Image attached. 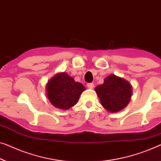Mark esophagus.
<instances>
[{"label":"esophagus","mask_w":161,"mask_h":161,"mask_svg":"<svg viewBox=\"0 0 161 161\" xmlns=\"http://www.w3.org/2000/svg\"><path fill=\"white\" fill-rule=\"evenodd\" d=\"M87 87L90 88V89H92L93 87H94V84L93 83H87Z\"/></svg>","instance_id":"34e87169"}]
</instances>
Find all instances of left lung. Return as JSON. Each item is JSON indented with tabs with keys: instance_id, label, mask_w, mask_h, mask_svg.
I'll return each instance as SVG.
<instances>
[{
	"instance_id": "obj_1",
	"label": "left lung",
	"mask_w": 161,
	"mask_h": 161,
	"mask_svg": "<svg viewBox=\"0 0 161 161\" xmlns=\"http://www.w3.org/2000/svg\"><path fill=\"white\" fill-rule=\"evenodd\" d=\"M95 90L103 106L111 113L124 108L131 96L130 84L114 74L107 76L104 83L97 86Z\"/></svg>"
}]
</instances>
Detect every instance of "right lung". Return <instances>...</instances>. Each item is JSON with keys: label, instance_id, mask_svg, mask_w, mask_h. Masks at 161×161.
<instances>
[{"label": "right lung", "instance_id": "1", "mask_svg": "<svg viewBox=\"0 0 161 161\" xmlns=\"http://www.w3.org/2000/svg\"><path fill=\"white\" fill-rule=\"evenodd\" d=\"M85 87L76 82L66 73L56 74L47 85V97L53 105L58 108L67 110L77 103Z\"/></svg>", "mask_w": 161, "mask_h": 161}]
</instances>
